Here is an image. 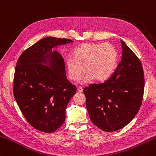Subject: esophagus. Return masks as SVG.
Segmentation results:
<instances>
[{
    "label": "esophagus",
    "mask_w": 156,
    "mask_h": 156,
    "mask_svg": "<svg viewBox=\"0 0 156 156\" xmlns=\"http://www.w3.org/2000/svg\"><path fill=\"white\" fill-rule=\"evenodd\" d=\"M77 90H78V92H79V93H82V91H83V88H82L81 87H77Z\"/></svg>",
    "instance_id": "1"
}]
</instances>
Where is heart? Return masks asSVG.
<instances>
[{"mask_svg":"<svg viewBox=\"0 0 156 156\" xmlns=\"http://www.w3.org/2000/svg\"><path fill=\"white\" fill-rule=\"evenodd\" d=\"M118 58L115 47L108 42L82 44L74 51V59L66 62L69 78L72 81L80 80L87 69L88 74L82 80L83 83H89L94 78L105 81L116 68Z\"/></svg>","mask_w":156,"mask_h":156,"instance_id":"heart-1","label":"heart"}]
</instances>
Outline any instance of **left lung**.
<instances>
[{
    "label": "left lung",
    "mask_w": 156,
    "mask_h": 156,
    "mask_svg": "<svg viewBox=\"0 0 156 156\" xmlns=\"http://www.w3.org/2000/svg\"><path fill=\"white\" fill-rule=\"evenodd\" d=\"M120 41L122 56L114 72L103 83L91 84L83 90L91 121L106 132L122 129L135 117L144 93L141 61Z\"/></svg>",
    "instance_id": "obj_1"
}]
</instances>
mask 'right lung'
<instances>
[{
    "mask_svg": "<svg viewBox=\"0 0 156 156\" xmlns=\"http://www.w3.org/2000/svg\"><path fill=\"white\" fill-rule=\"evenodd\" d=\"M72 42L46 37L24 51L17 60L13 95L27 122L41 132L53 133L62 126L66 107L76 92V87L66 78L63 57L53 50Z\"/></svg>",
    "mask_w": 156,
    "mask_h": 156,
    "instance_id": "add662e5",
    "label": "right lung"
}]
</instances>
